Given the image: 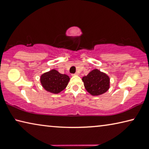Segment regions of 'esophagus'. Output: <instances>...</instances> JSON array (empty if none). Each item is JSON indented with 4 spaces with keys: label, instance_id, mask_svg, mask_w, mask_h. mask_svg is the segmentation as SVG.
Segmentation results:
<instances>
[{
    "label": "esophagus",
    "instance_id": "1",
    "mask_svg": "<svg viewBox=\"0 0 149 149\" xmlns=\"http://www.w3.org/2000/svg\"><path fill=\"white\" fill-rule=\"evenodd\" d=\"M72 75H78V74H77V73H75V74H73Z\"/></svg>",
    "mask_w": 149,
    "mask_h": 149
}]
</instances>
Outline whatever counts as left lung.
<instances>
[{
    "label": "left lung",
    "instance_id": "1",
    "mask_svg": "<svg viewBox=\"0 0 149 149\" xmlns=\"http://www.w3.org/2000/svg\"><path fill=\"white\" fill-rule=\"evenodd\" d=\"M86 90L92 95H100L109 88V77L98 70H93L82 78Z\"/></svg>",
    "mask_w": 149,
    "mask_h": 149
}]
</instances>
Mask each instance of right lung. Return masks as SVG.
<instances>
[{
	"mask_svg": "<svg viewBox=\"0 0 149 149\" xmlns=\"http://www.w3.org/2000/svg\"><path fill=\"white\" fill-rule=\"evenodd\" d=\"M69 81V76L60 74L56 70L45 73L40 77V82L44 88L50 93L56 94L63 90Z\"/></svg>",
	"mask_w": 149,
	"mask_h": 149,
	"instance_id": "1",
	"label": "right lung"
}]
</instances>
